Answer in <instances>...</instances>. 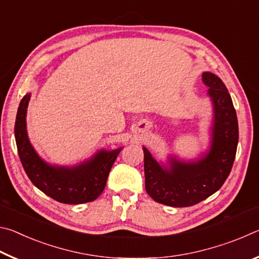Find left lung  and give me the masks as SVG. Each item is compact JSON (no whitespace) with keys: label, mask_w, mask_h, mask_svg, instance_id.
Returning a JSON list of instances; mask_svg holds the SVG:
<instances>
[{"label":"left lung","mask_w":259,"mask_h":259,"mask_svg":"<svg viewBox=\"0 0 259 259\" xmlns=\"http://www.w3.org/2000/svg\"><path fill=\"white\" fill-rule=\"evenodd\" d=\"M214 106L211 150L195 163L171 160L170 170L162 169L144 148L145 188L156 202L171 207H191L209 198L229 177L239 142V125L231 96L218 76L203 73Z\"/></svg>","instance_id":"obj_1"}]
</instances>
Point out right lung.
I'll list each match as a JSON object with an SVG mask.
<instances>
[{"label": "right lung", "mask_w": 259, "mask_h": 259, "mask_svg": "<svg viewBox=\"0 0 259 259\" xmlns=\"http://www.w3.org/2000/svg\"><path fill=\"white\" fill-rule=\"evenodd\" d=\"M30 95L24 96L17 113L15 137L21 164L38 190L58 202L80 204L98 198L106 185L109 170L121 148L100 152L93 160L76 168H57L45 163L33 150L26 133V111Z\"/></svg>", "instance_id": "right-lung-1"}]
</instances>
